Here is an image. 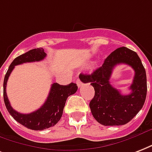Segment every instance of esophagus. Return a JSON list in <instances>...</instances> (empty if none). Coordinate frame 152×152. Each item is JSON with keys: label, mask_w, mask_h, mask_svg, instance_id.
<instances>
[{"label": "esophagus", "mask_w": 152, "mask_h": 152, "mask_svg": "<svg viewBox=\"0 0 152 152\" xmlns=\"http://www.w3.org/2000/svg\"><path fill=\"white\" fill-rule=\"evenodd\" d=\"M76 84H77V86H78L79 88H80V87L82 86L83 83H82L80 80H76Z\"/></svg>", "instance_id": "esophagus-1"}]
</instances>
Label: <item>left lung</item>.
Segmentation results:
<instances>
[{"mask_svg":"<svg viewBox=\"0 0 152 152\" xmlns=\"http://www.w3.org/2000/svg\"><path fill=\"white\" fill-rule=\"evenodd\" d=\"M125 63L135 71L131 93L122 95L110 84V78L115 66ZM83 83H90L95 96L89 104L91 114L97 122L104 126L126 124L143 107L147 96V76L141 60L134 51L120 47L107 56L101 67L91 74H80Z\"/></svg>","mask_w":152,"mask_h":152,"instance_id":"obj_1","label":"left lung"}]
</instances>
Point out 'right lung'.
<instances>
[{"label":"right lung","mask_w":152,"mask_h":152,"mask_svg":"<svg viewBox=\"0 0 152 152\" xmlns=\"http://www.w3.org/2000/svg\"><path fill=\"white\" fill-rule=\"evenodd\" d=\"M46 53L42 48H34L15 58L9 65L4 79V101L8 112L16 121L31 130H45L53 127L61 120L66 100L69 96L76 93L78 87L76 84L71 83L68 85H61L57 83L52 84L48 98L42 106L33 112L22 114L15 111L10 105L6 93L7 81L15 66L27 62H36L44 60Z\"/></svg>","instance_id":"1"}]
</instances>
